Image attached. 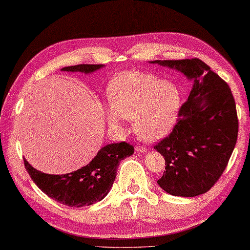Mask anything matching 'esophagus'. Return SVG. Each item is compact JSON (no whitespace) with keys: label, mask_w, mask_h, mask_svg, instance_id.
Segmentation results:
<instances>
[{"label":"esophagus","mask_w":250,"mask_h":250,"mask_svg":"<svg viewBox=\"0 0 250 250\" xmlns=\"http://www.w3.org/2000/svg\"><path fill=\"white\" fill-rule=\"evenodd\" d=\"M135 152H146V148L143 146H136Z\"/></svg>","instance_id":"34e87169"}]
</instances>
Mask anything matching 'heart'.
<instances>
[{
    "label": "heart",
    "mask_w": 250,
    "mask_h": 250,
    "mask_svg": "<svg viewBox=\"0 0 250 250\" xmlns=\"http://www.w3.org/2000/svg\"><path fill=\"white\" fill-rule=\"evenodd\" d=\"M107 97L110 107L105 108L104 117L109 127L122 128L124 119H133L136 135L145 141L165 138L175 125L183 104L182 90L175 82L136 70L112 77Z\"/></svg>",
    "instance_id": "obj_1"
}]
</instances>
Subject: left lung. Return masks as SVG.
Returning a JSON list of instances; mask_svg holds the SVG:
<instances>
[{
	"instance_id": "obj_1",
	"label": "left lung",
	"mask_w": 250,
	"mask_h": 250,
	"mask_svg": "<svg viewBox=\"0 0 250 250\" xmlns=\"http://www.w3.org/2000/svg\"><path fill=\"white\" fill-rule=\"evenodd\" d=\"M150 63L176 69L193 81L177 124L155 146L166 165L157 183L172 196H199L220 179L235 146L238 117L234 98L229 85L197 58Z\"/></svg>"
}]
</instances>
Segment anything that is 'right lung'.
Instances as JSON below:
<instances>
[{
	"mask_svg": "<svg viewBox=\"0 0 250 250\" xmlns=\"http://www.w3.org/2000/svg\"><path fill=\"white\" fill-rule=\"evenodd\" d=\"M104 64H77L61 70L70 73H94ZM134 152V146L126 142L104 146L90 164L75 172L53 175L40 172L25 159V167L34 183L58 203L70 207L90 206L101 201L110 191L121 160Z\"/></svg>",
	"mask_w": 250,
	"mask_h": 250,
	"instance_id": "add662e5",
	"label": "right lung"
}]
</instances>
